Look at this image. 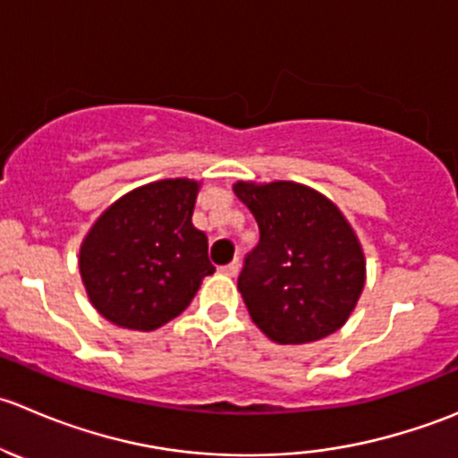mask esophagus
<instances>
[{
  "instance_id": "34e87169",
  "label": "esophagus",
  "mask_w": 458,
  "mask_h": 458,
  "mask_svg": "<svg viewBox=\"0 0 458 458\" xmlns=\"http://www.w3.org/2000/svg\"><path fill=\"white\" fill-rule=\"evenodd\" d=\"M238 269H240V262L238 260H233V262H229V265L220 267V271H223L225 276H231V278H233V276H238Z\"/></svg>"
}]
</instances>
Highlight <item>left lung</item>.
Instances as JSON below:
<instances>
[{
  "label": "left lung",
  "mask_w": 458,
  "mask_h": 458,
  "mask_svg": "<svg viewBox=\"0 0 458 458\" xmlns=\"http://www.w3.org/2000/svg\"><path fill=\"white\" fill-rule=\"evenodd\" d=\"M260 240L238 289L249 316L280 345H302L345 325L365 284L359 238L334 202L296 182H238Z\"/></svg>",
  "instance_id": "obj_1"
}]
</instances>
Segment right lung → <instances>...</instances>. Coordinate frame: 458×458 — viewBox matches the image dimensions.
<instances>
[{"label":"right lung","instance_id":"1","mask_svg":"<svg viewBox=\"0 0 458 458\" xmlns=\"http://www.w3.org/2000/svg\"><path fill=\"white\" fill-rule=\"evenodd\" d=\"M198 182L144 184L113 202L80 249V274L95 310L117 327L153 332L182 314L216 267L191 223Z\"/></svg>","mask_w":458,"mask_h":458}]
</instances>
